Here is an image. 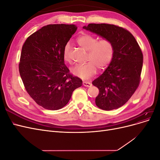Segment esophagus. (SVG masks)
Here are the masks:
<instances>
[{
  "label": "esophagus",
  "mask_w": 160,
  "mask_h": 160,
  "mask_svg": "<svg viewBox=\"0 0 160 160\" xmlns=\"http://www.w3.org/2000/svg\"><path fill=\"white\" fill-rule=\"evenodd\" d=\"M83 85L85 87H88V88H90V87H91V85H92V84L91 83H89V82H85V81L83 82Z\"/></svg>",
  "instance_id": "obj_1"
}]
</instances>
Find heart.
I'll use <instances>...</instances> for the list:
<instances>
[{
	"instance_id": "b5f03b06",
	"label": "heart",
	"mask_w": 160,
	"mask_h": 160,
	"mask_svg": "<svg viewBox=\"0 0 160 160\" xmlns=\"http://www.w3.org/2000/svg\"><path fill=\"white\" fill-rule=\"evenodd\" d=\"M77 43L85 50L88 51L87 60L89 61L85 64L76 65L71 69V73L83 80H88L97 72V67L103 70L108 67L113 59L114 45L108 38L98 39L88 34L78 37ZM70 45L67 44L65 49L63 56L66 61H69V52Z\"/></svg>"
}]
</instances>
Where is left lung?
I'll list each match as a JSON object with an SVG mask.
<instances>
[{"mask_svg": "<svg viewBox=\"0 0 160 160\" xmlns=\"http://www.w3.org/2000/svg\"><path fill=\"white\" fill-rule=\"evenodd\" d=\"M83 29L108 38L114 45L113 59L92 84L99 89L95 104L103 110L122 107L138 88L143 54L134 37L123 28L109 24H89Z\"/></svg>", "mask_w": 160, "mask_h": 160, "instance_id": "left-lung-1", "label": "left lung"}]
</instances>
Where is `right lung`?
I'll list each match as a JSON object with an SVG mask.
<instances>
[{"mask_svg":"<svg viewBox=\"0 0 160 160\" xmlns=\"http://www.w3.org/2000/svg\"><path fill=\"white\" fill-rule=\"evenodd\" d=\"M77 27L49 25L28 37L22 47L19 72L27 93L41 107L57 110L68 103L83 81L64 62V49Z\"/></svg>","mask_w":160,"mask_h":160,"instance_id":"add662e5","label":"right lung"}]
</instances>
